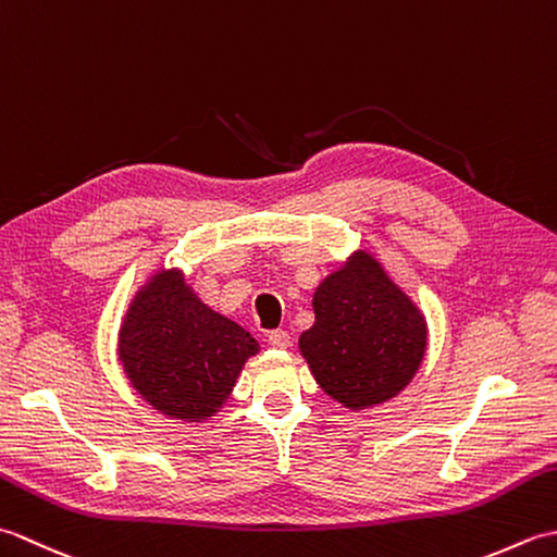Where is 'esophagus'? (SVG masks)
<instances>
[{
  "mask_svg": "<svg viewBox=\"0 0 557 557\" xmlns=\"http://www.w3.org/2000/svg\"><path fill=\"white\" fill-rule=\"evenodd\" d=\"M268 342L275 349H287L289 347V342H292V337H289V333L287 330H282V327H277V330H270L268 333Z\"/></svg>",
  "mask_w": 557,
  "mask_h": 557,
  "instance_id": "34e87169",
  "label": "esophagus"
}]
</instances>
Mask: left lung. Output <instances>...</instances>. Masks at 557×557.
I'll use <instances>...</instances> for the list:
<instances>
[{"mask_svg":"<svg viewBox=\"0 0 557 557\" xmlns=\"http://www.w3.org/2000/svg\"><path fill=\"white\" fill-rule=\"evenodd\" d=\"M313 311L299 349L318 385L345 407L381 405L419 371L423 315L369 253L354 256L315 289Z\"/></svg>","mask_w":557,"mask_h":557,"instance_id":"obj_1","label":"left lung"}]
</instances>
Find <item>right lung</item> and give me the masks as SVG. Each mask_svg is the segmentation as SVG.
I'll list each match as a JSON object with an SVG mask.
<instances>
[{
	"mask_svg": "<svg viewBox=\"0 0 557 557\" xmlns=\"http://www.w3.org/2000/svg\"><path fill=\"white\" fill-rule=\"evenodd\" d=\"M258 342L162 270L136 294L120 333V361L138 395L174 419L212 417Z\"/></svg>",
	"mask_w": 557,
	"mask_h": 557,
	"instance_id": "add662e5",
	"label": "right lung"
}]
</instances>
